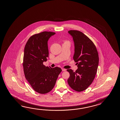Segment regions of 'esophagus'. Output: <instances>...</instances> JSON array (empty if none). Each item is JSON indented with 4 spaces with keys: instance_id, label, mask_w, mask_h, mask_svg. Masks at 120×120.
Instances as JSON below:
<instances>
[{
    "instance_id": "1",
    "label": "esophagus",
    "mask_w": 120,
    "mask_h": 120,
    "mask_svg": "<svg viewBox=\"0 0 120 120\" xmlns=\"http://www.w3.org/2000/svg\"><path fill=\"white\" fill-rule=\"evenodd\" d=\"M62 70L63 71H66V69H65L64 68H62Z\"/></svg>"
}]
</instances>
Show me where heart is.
Instances as JSON below:
<instances>
[{"label": "heart", "instance_id": "b5f03b06", "mask_svg": "<svg viewBox=\"0 0 120 120\" xmlns=\"http://www.w3.org/2000/svg\"><path fill=\"white\" fill-rule=\"evenodd\" d=\"M65 43H68V42H65Z\"/></svg>", "mask_w": 120, "mask_h": 120}]
</instances>
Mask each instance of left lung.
<instances>
[{
    "instance_id": "obj_1",
    "label": "left lung",
    "mask_w": 120,
    "mask_h": 120,
    "mask_svg": "<svg viewBox=\"0 0 120 120\" xmlns=\"http://www.w3.org/2000/svg\"><path fill=\"white\" fill-rule=\"evenodd\" d=\"M68 33L72 36L74 44L73 58L77 63V70L67 71L70 74L68 83L77 92L86 90L92 84L97 71L99 63L98 51L92 41L81 31L70 30Z\"/></svg>"
}]
</instances>
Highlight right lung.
Listing matches in <instances>:
<instances>
[{
  "mask_svg": "<svg viewBox=\"0 0 120 120\" xmlns=\"http://www.w3.org/2000/svg\"><path fill=\"white\" fill-rule=\"evenodd\" d=\"M55 33L44 31L28 40L24 49L23 66L25 78L34 90L40 94L50 92L54 86L61 68L46 67L49 52L48 42Z\"/></svg>",
  "mask_w": 120,
  "mask_h": 120,
  "instance_id": "1",
  "label": "right lung"
}]
</instances>
